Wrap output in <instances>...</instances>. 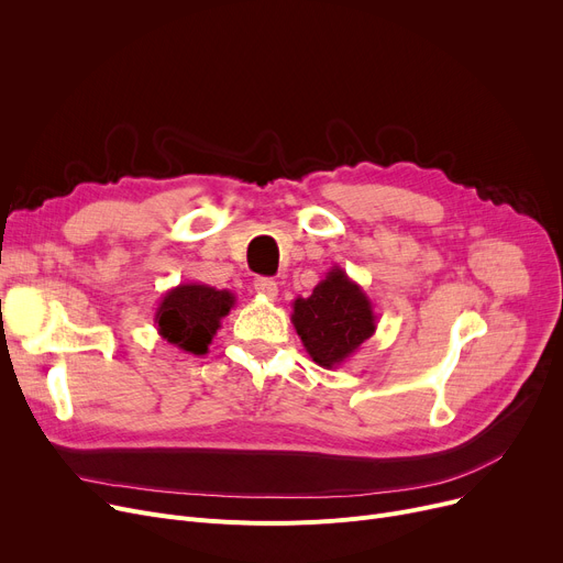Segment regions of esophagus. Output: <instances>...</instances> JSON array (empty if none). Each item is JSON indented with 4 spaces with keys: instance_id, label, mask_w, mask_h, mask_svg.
<instances>
[{
    "instance_id": "esophagus-1",
    "label": "esophagus",
    "mask_w": 563,
    "mask_h": 563,
    "mask_svg": "<svg viewBox=\"0 0 563 563\" xmlns=\"http://www.w3.org/2000/svg\"><path fill=\"white\" fill-rule=\"evenodd\" d=\"M253 287H255L257 294H262V297H266V299H276L278 297V283L274 278H264V276L255 278Z\"/></svg>"
}]
</instances>
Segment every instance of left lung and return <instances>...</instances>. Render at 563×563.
Here are the masks:
<instances>
[{
  "mask_svg": "<svg viewBox=\"0 0 563 563\" xmlns=\"http://www.w3.org/2000/svg\"><path fill=\"white\" fill-rule=\"evenodd\" d=\"M291 323L310 358L335 369L376 333V312L365 289L342 266H331L310 297L294 299Z\"/></svg>",
  "mask_w": 563,
  "mask_h": 563,
  "instance_id": "obj_1",
  "label": "left lung"
}]
</instances>
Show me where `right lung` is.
Returning a JSON list of instances; mask_svg holds the SVG:
<instances>
[{
  "label": "right lung",
  "mask_w": 563,
  "mask_h": 563,
  "mask_svg": "<svg viewBox=\"0 0 563 563\" xmlns=\"http://www.w3.org/2000/svg\"><path fill=\"white\" fill-rule=\"evenodd\" d=\"M234 294L202 283H180L168 289L157 310V333L168 344L194 356H205L221 319L234 308Z\"/></svg>",
  "instance_id": "add662e5"
}]
</instances>
